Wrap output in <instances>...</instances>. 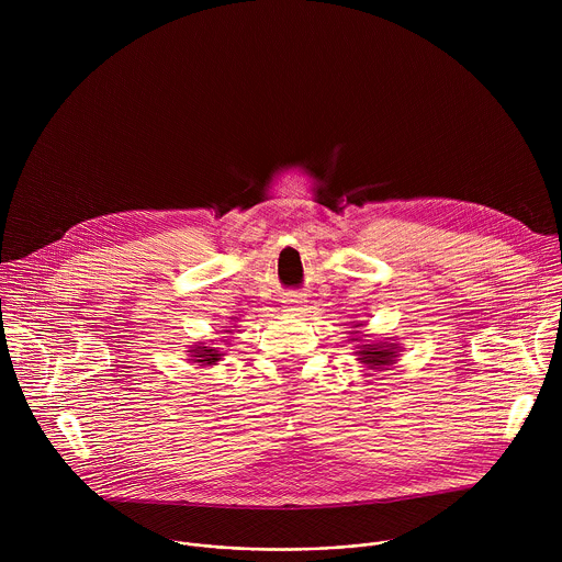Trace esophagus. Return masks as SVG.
Instances as JSON below:
<instances>
[{"instance_id":"1","label":"esophagus","mask_w":562,"mask_h":562,"mask_svg":"<svg viewBox=\"0 0 562 562\" xmlns=\"http://www.w3.org/2000/svg\"><path fill=\"white\" fill-rule=\"evenodd\" d=\"M302 304H304V300H302V297L291 295V297H286V300H284V311H289V313H297V311H302Z\"/></svg>"}]
</instances>
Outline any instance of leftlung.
<instances>
[{
	"label": "left lung",
	"mask_w": 562,
	"mask_h": 562,
	"mask_svg": "<svg viewBox=\"0 0 562 562\" xmlns=\"http://www.w3.org/2000/svg\"><path fill=\"white\" fill-rule=\"evenodd\" d=\"M360 327H364L362 319H356V323H351V338L349 342H356V360L360 364H364L367 369H375V371H386L389 367H393L397 362V358L403 356L400 351H403V347L395 345V342H389L391 338L386 340H364L367 336H362V331H358Z\"/></svg>",
	"instance_id": "obj_1"
}]
</instances>
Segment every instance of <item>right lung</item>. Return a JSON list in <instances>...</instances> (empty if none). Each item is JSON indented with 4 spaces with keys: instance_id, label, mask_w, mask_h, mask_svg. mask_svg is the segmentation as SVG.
<instances>
[{
    "instance_id": "1",
    "label": "right lung",
    "mask_w": 562,
    "mask_h": 562,
    "mask_svg": "<svg viewBox=\"0 0 562 562\" xmlns=\"http://www.w3.org/2000/svg\"><path fill=\"white\" fill-rule=\"evenodd\" d=\"M224 334H231V331H224ZM226 338V336H224ZM224 342V340H222ZM215 342L211 340V342H198V345H193L187 353H189V360L191 362H195L198 367H213V364H217L220 360H222V351H220V347H213Z\"/></svg>"
}]
</instances>
